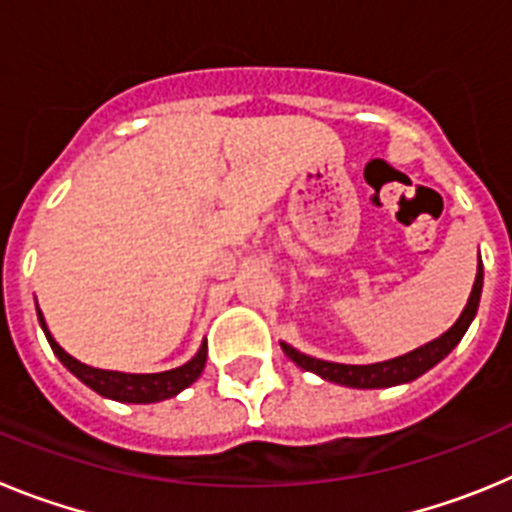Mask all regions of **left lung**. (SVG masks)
<instances>
[{"instance_id":"8db88e82","label":"left lung","mask_w":512,"mask_h":512,"mask_svg":"<svg viewBox=\"0 0 512 512\" xmlns=\"http://www.w3.org/2000/svg\"><path fill=\"white\" fill-rule=\"evenodd\" d=\"M482 279H485V271H482V261L477 266V279H474L472 295H469L467 307L461 310L459 320L451 325L443 336H438L436 341L425 343V346L415 348L410 354L397 356L390 361H379V364H336V361H323L312 359V356L302 354L297 348H292L289 343H282V351L295 361L297 366L307 369V372H315L318 377L328 379V382L343 384V387H356V390H379V387H395V384H405L418 379L420 374H425L428 369L443 361L456 348V343L464 338L467 328L472 325L474 315H477L479 297H482Z\"/></svg>"}]
</instances>
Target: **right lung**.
I'll list each match as a JSON object with an SVG mask.
<instances>
[{
    "instance_id": "right-lung-1",
    "label": "right lung",
    "mask_w": 512,
    "mask_h": 512,
    "mask_svg": "<svg viewBox=\"0 0 512 512\" xmlns=\"http://www.w3.org/2000/svg\"><path fill=\"white\" fill-rule=\"evenodd\" d=\"M40 328H43L45 338L51 343L53 354L61 359V364L69 369L74 377H79L81 382L92 387L94 392H99L102 397H110V400L120 402H138V405H146V402H161L169 400V397L179 395L182 390H187L189 384L197 382V377L205 369L207 361V343H202L200 351L192 356L184 366H176L169 372L158 374H125V372H107V369H94V366L81 364L74 356L66 354L61 346L56 343V338L51 336V330L45 325L43 312L38 310Z\"/></svg>"
}]
</instances>
